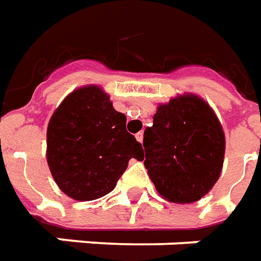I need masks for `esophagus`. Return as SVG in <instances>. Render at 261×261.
I'll return each instance as SVG.
<instances>
[{"mask_svg": "<svg viewBox=\"0 0 261 261\" xmlns=\"http://www.w3.org/2000/svg\"><path fill=\"white\" fill-rule=\"evenodd\" d=\"M136 140H138V142H140V143L143 142V132H139V134H136Z\"/></svg>", "mask_w": 261, "mask_h": 261, "instance_id": "esophagus-1", "label": "esophagus"}]
</instances>
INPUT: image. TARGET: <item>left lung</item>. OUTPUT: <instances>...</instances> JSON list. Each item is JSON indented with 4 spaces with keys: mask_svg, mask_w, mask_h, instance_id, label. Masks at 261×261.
<instances>
[{
    "mask_svg": "<svg viewBox=\"0 0 261 261\" xmlns=\"http://www.w3.org/2000/svg\"><path fill=\"white\" fill-rule=\"evenodd\" d=\"M143 147L157 193L171 202L191 204L210 193L221 175L225 134L202 98L182 94L157 107Z\"/></svg>",
    "mask_w": 261,
    "mask_h": 261,
    "instance_id": "1",
    "label": "left lung"
}]
</instances>
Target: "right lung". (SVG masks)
<instances>
[{"label":"right lung","instance_id":"right-lung-1","mask_svg":"<svg viewBox=\"0 0 261 261\" xmlns=\"http://www.w3.org/2000/svg\"><path fill=\"white\" fill-rule=\"evenodd\" d=\"M47 164L59 188L75 201L101 198L115 188L130 159L143 147L126 130V116L114 110L98 86L74 90L47 125Z\"/></svg>","mask_w":261,"mask_h":261}]
</instances>
